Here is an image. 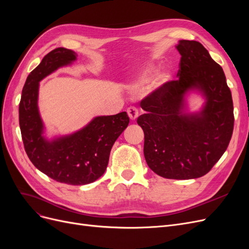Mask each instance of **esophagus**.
Wrapping results in <instances>:
<instances>
[{"label":"esophagus","instance_id":"1","mask_svg":"<svg viewBox=\"0 0 249 249\" xmlns=\"http://www.w3.org/2000/svg\"><path fill=\"white\" fill-rule=\"evenodd\" d=\"M127 114H129V116L132 120H135L139 115L138 109L136 107H133V106L130 107V108H127Z\"/></svg>","mask_w":249,"mask_h":249}]
</instances>
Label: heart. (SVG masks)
<instances>
[{"label": "heart", "mask_w": 249, "mask_h": 249, "mask_svg": "<svg viewBox=\"0 0 249 249\" xmlns=\"http://www.w3.org/2000/svg\"><path fill=\"white\" fill-rule=\"evenodd\" d=\"M153 72H154V71L152 70V69H147V70H145L144 71V73H143V76H144V78H150L153 76Z\"/></svg>", "instance_id": "heart-1"}]
</instances>
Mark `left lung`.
I'll use <instances>...</instances> for the list:
<instances>
[{
	"instance_id": "obj_1",
	"label": "left lung",
	"mask_w": 249,
	"mask_h": 249,
	"mask_svg": "<svg viewBox=\"0 0 249 249\" xmlns=\"http://www.w3.org/2000/svg\"><path fill=\"white\" fill-rule=\"evenodd\" d=\"M178 76L140 102L144 114L137 124L144 133L143 153L148 167L165 178H197L213 168L227 150L233 130V105L222 67L198 41L180 40ZM196 87L207 97L200 115L180 109L188 89Z\"/></svg>"
}]
</instances>
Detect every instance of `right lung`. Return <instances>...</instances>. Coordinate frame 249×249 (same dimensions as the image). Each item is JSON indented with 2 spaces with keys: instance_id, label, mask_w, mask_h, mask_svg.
<instances>
[{
  "instance_id": "1",
  "label": "right lung",
  "mask_w": 249,
  "mask_h": 249,
  "mask_svg": "<svg viewBox=\"0 0 249 249\" xmlns=\"http://www.w3.org/2000/svg\"><path fill=\"white\" fill-rule=\"evenodd\" d=\"M76 57V53L65 48H57L44 56L26 80L18 112L21 139L30 161L57 182L78 186L92 183L104 175L111 148L130 118L126 112L100 116L71 136L53 142L42 137L43 125L37 108L39 81Z\"/></svg>"
}]
</instances>
